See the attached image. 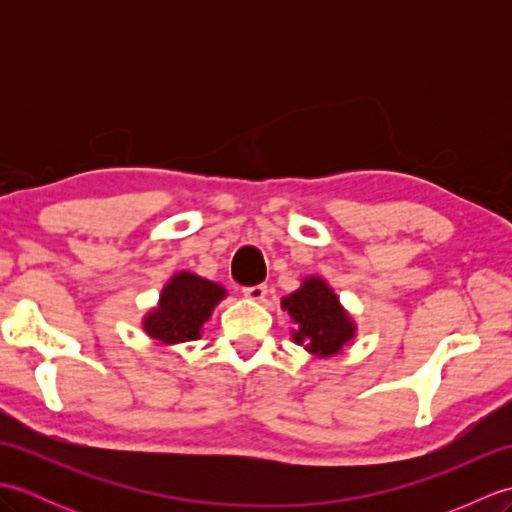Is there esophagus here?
<instances>
[{"instance_id":"esophagus-1","label":"esophagus","mask_w":512,"mask_h":512,"mask_svg":"<svg viewBox=\"0 0 512 512\" xmlns=\"http://www.w3.org/2000/svg\"><path fill=\"white\" fill-rule=\"evenodd\" d=\"M242 292H244V297H248V299H253V301H264V297L268 295V286H266V284L246 286Z\"/></svg>"}]
</instances>
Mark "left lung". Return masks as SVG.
<instances>
[{"label":"left lung","instance_id":"1","mask_svg":"<svg viewBox=\"0 0 512 512\" xmlns=\"http://www.w3.org/2000/svg\"><path fill=\"white\" fill-rule=\"evenodd\" d=\"M281 306L297 323L292 339L312 354L332 356L354 336L350 317L321 279H308L297 292L281 301Z\"/></svg>","mask_w":512,"mask_h":512}]
</instances>
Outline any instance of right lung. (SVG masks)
Listing matches in <instances>:
<instances>
[{
	"instance_id": "add662e5",
	"label": "right lung",
	"mask_w": 512,
	"mask_h": 512,
	"mask_svg": "<svg viewBox=\"0 0 512 512\" xmlns=\"http://www.w3.org/2000/svg\"><path fill=\"white\" fill-rule=\"evenodd\" d=\"M222 297L224 288L213 281L191 273L176 275L162 290L160 308L145 319V330L162 343L200 339V328Z\"/></svg>"
}]
</instances>
